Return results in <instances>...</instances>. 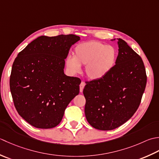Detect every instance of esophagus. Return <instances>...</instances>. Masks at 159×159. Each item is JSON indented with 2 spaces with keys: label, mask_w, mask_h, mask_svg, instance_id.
Listing matches in <instances>:
<instances>
[{
  "label": "esophagus",
  "mask_w": 159,
  "mask_h": 159,
  "mask_svg": "<svg viewBox=\"0 0 159 159\" xmlns=\"http://www.w3.org/2000/svg\"><path fill=\"white\" fill-rule=\"evenodd\" d=\"M84 86H85V83H84V82H82L80 84V91L82 93L83 91V89L84 88Z\"/></svg>",
  "instance_id": "esophagus-1"
}]
</instances>
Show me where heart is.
Returning <instances> with one entry per match:
<instances>
[{"instance_id": "1", "label": "heart", "mask_w": 159, "mask_h": 159, "mask_svg": "<svg viewBox=\"0 0 159 159\" xmlns=\"http://www.w3.org/2000/svg\"><path fill=\"white\" fill-rule=\"evenodd\" d=\"M117 52L115 47L99 41L84 42L74 48V56H68L66 66L70 73H78L81 65L86 66L87 77L92 80L105 77L115 66Z\"/></svg>"}]
</instances>
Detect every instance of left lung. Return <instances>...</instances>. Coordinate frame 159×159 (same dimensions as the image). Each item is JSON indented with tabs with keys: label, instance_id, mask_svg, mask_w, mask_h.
I'll list each match as a JSON object with an SVG mask.
<instances>
[{
	"label": "left lung",
	"instance_id": "obj_1",
	"mask_svg": "<svg viewBox=\"0 0 159 159\" xmlns=\"http://www.w3.org/2000/svg\"><path fill=\"white\" fill-rule=\"evenodd\" d=\"M117 44L118 56L111 72L87 82L83 90L86 118L100 130H111L129 120L138 109L146 86L141 57L122 39H118Z\"/></svg>",
	"mask_w": 159,
	"mask_h": 159
}]
</instances>
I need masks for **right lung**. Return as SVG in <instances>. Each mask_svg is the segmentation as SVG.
Instances as JSON below:
<instances>
[{
	"label": "right lung",
	"instance_id": "1",
	"mask_svg": "<svg viewBox=\"0 0 159 159\" xmlns=\"http://www.w3.org/2000/svg\"><path fill=\"white\" fill-rule=\"evenodd\" d=\"M80 40L73 34L42 35L15 59L9 82L12 98L18 114L34 127H56L79 94L81 80L66 75L64 69L70 47Z\"/></svg>",
	"mask_w": 159,
	"mask_h": 159
}]
</instances>
